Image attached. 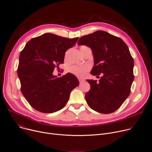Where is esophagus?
Wrapping results in <instances>:
<instances>
[{
    "label": "esophagus",
    "mask_w": 152,
    "mask_h": 152,
    "mask_svg": "<svg viewBox=\"0 0 152 152\" xmlns=\"http://www.w3.org/2000/svg\"><path fill=\"white\" fill-rule=\"evenodd\" d=\"M79 81L80 83H82V82L84 81V79H82V78H79Z\"/></svg>",
    "instance_id": "34e87169"
}]
</instances>
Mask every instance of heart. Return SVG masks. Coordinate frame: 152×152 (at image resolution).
Listing matches in <instances>:
<instances>
[{
  "mask_svg": "<svg viewBox=\"0 0 152 152\" xmlns=\"http://www.w3.org/2000/svg\"><path fill=\"white\" fill-rule=\"evenodd\" d=\"M86 47V46H82L80 49ZM90 70V66L87 65H75L69 67L68 72L75 75L79 77H83L87 74V72Z\"/></svg>",
  "mask_w": 152,
  "mask_h": 152,
  "instance_id": "heart-1",
  "label": "heart"
}]
</instances>
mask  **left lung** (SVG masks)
I'll return each mask as SVG.
<instances>
[{
	"instance_id": "left-lung-1",
	"label": "left lung",
	"mask_w": 152,
	"mask_h": 152,
	"mask_svg": "<svg viewBox=\"0 0 152 152\" xmlns=\"http://www.w3.org/2000/svg\"><path fill=\"white\" fill-rule=\"evenodd\" d=\"M78 45L92 51L94 66L90 73L101 77L87 79L90 90L85 98L96 112L109 114L115 112L126 100L134 79V61L126 44L119 37L104 31L81 37Z\"/></svg>"
}]
</instances>
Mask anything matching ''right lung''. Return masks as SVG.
<instances>
[{
    "instance_id": "add662e5",
    "label": "right lung",
    "mask_w": 152,
    "mask_h": 152,
    "mask_svg": "<svg viewBox=\"0 0 152 152\" xmlns=\"http://www.w3.org/2000/svg\"><path fill=\"white\" fill-rule=\"evenodd\" d=\"M78 38L45 33L31 39L20 52L18 75L21 91L37 111H59L65 106L71 91L79 86L77 78L72 73L61 77L53 74L54 69L64 63L66 51L75 45Z\"/></svg>"
}]
</instances>
